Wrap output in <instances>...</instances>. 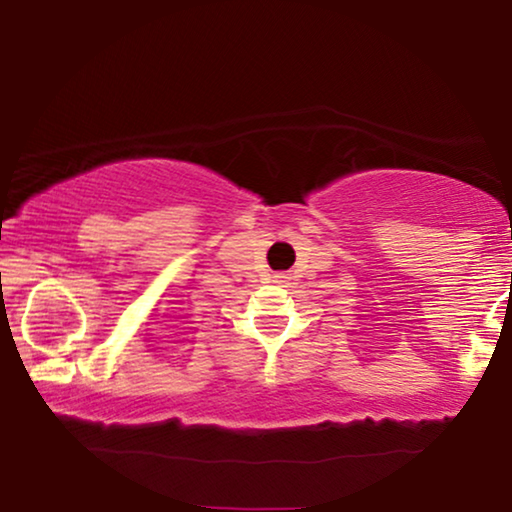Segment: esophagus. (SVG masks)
Segmentation results:
<instances>
[{"instance_id": "1", "label": "esophagus", "mask_w": 512, "mask_h": 512, "mask_svg": "<svg viewBox=\"0 0 512 512\" xmlns=\"http://www.w3.org/2000/svg\"><path fill=\"white\" fill-rule=\"evenodd\" d=\"M276 278H285V276H276Z\"/></svg>"}]
</instances>
